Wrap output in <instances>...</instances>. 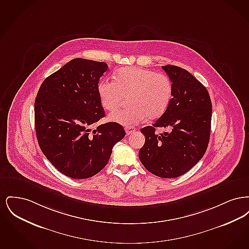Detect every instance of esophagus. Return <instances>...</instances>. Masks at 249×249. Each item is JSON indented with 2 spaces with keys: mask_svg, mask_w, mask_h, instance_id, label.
<instances>
[{
  "mask_svg": "<svg viewBox=\"0 0 249 249\" xmlns=\"http://www.w3.org/2000/svg\"><path fill=\"white\" fill-rule=\"evenodd\" d=\"M125 131H126L127 134H130L131 132L135 131V128H133V127H126L125 128Z\"/></svg>",
  "mask_w": 249,
  "mask_h": 249,
  "instance_id": "esophagus-1",
  "label": "esophagus"
}]
</instances>
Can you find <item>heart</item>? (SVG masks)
Masks as SVG:
<instances>
[{"instance_id": "1", "label": "heart", "mask_w": 249, "mask_h": 249, "mask_svg": "<svg viewBox=\"0 0 249 249\" xmlns=\"http://www.w3.org/2000/svg\"><path fill=\"white\" fill-rule=\"evenodd\" d=\"M114 79H103L97 87L101 104L108 111L118 108L129 96L130 107L110 114L113 122L130 127L147 118L158 119L171 104L173 85L165 73L130 66L116 71Z\"/></svg>"}]
</instances>
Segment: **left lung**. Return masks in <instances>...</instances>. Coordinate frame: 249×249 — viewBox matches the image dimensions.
<instances>
[{
    "label": "left lung",
    "instance_id": "1",
    "mask_svg": "<svg viewBox=\"0 0 249 249\" xmlns=\"http://www.w3.org/2000/svg\"><path fill=\"white\" fill-rule=\"evenodd\" d=\"M173 85V98L165 113L152 126L141 129L145 142L139 150L144 168L163 178L181 177L198 163L210 139L212 103L205 87L190 71L165 65ZM156 127H169L160 136Z\"/></svg>",
    "mask_w": 249,
    "mask_h": 249
}]
</instances>
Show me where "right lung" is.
Listing matches in <instances>:
<instances>
[{"label":"right lung","mask_w":249,"mask_h":249,"mask_svg":"<svg viewBox=\"0 0 249 249\" xmlns=\"http://www.w3.org/2000/svg\"><path fill=\"white\" fill-rule=\"evenodd\" d=\"M108 70L106 62L71 59L47 77L35 103L37 141L61 174L73 179L91 178L107 165L113 146L125 136L123 127L108 122L97 87Z\"/></svg>","instance_id":"right-lung-1"}]
</instances>
